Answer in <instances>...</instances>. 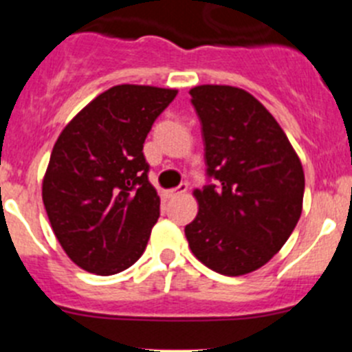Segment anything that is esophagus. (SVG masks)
Returning <instances> with one entry per match:
<instances>
[{
    "label": "esophagus",
    "mask_w": 352,
    "mask_h": 352,
    "mask_svg": "<svg viewBox=\"0 0 352 352\" xmlns=\"http://www.w3.org/2000/svg\"><path fill=\"white\" fill-rule=\"evenodd\" d=\"M186 190H188V185H186V183H182L179 186H176V188H173V190L167 192V197H176V195L185 194Z\"/></svg>",
    "instance_id": "esophagus-1"
}]
</instances>
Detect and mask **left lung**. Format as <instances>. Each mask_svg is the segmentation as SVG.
<instances>
[{"mask_svg":"<svg viewBox=\"0 0 352 352\" xmlns=\"http://www.w3.org/2000/svg\"><path fill=\"white\" fill-rule=\"evenodd\" d=\"M203 126L208 176L195 188L197 217L185 227L192 254L227 276L256 272L300 220L305 174L282 126L256 96L234 86L190 89Z\"/></svg>","mask_w":352,"mask_h":352,"instance_id":"8db88e82","label":"left lung"}]
</instances>
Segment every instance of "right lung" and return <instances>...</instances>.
<instances>
[{
    "label": "right lung",
    "mask_w": 352,
    "mask_h": 352,
    "mask_svg": "<svg viewBox=\"0 0 352 352\" xmlns=\"http://www.w3.org/2000/svg\"><path fill=\"white\" fill-rule=\"evenodd\" d=\"M176 93L141 84L113 86L60 133L42 199L61 248L79 268L114 275L142 256L160 214L142 146Z\"/></svg>",
    "instance_id": "add662e5"
}]
</instances>
